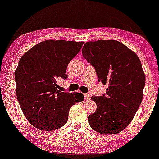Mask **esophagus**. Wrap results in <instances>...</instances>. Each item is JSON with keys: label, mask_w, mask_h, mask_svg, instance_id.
I'll use <instances>...</instances> for the list:
<instances>
[{"label": "esophagus", "mask_w": 159, "mask_h": 159, "mask_svg": "<svg viewBox=\"0 0 159 159\" xmlns=\"http://www.w3.org/2000/svg\"><path fill=\"white\" fill-rule=\"evenodd\" d=\"M84 98H85V100H87V101H89V100H90V98H91V95L89 93L84 94Z\"/></svg>", "instance_id": "obj_1"}]
</instances>
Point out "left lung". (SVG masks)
Segmentation results:
<instances>
[{
	"label": "left lung",
	"instance_id": "8db88e82",
	"mask_svg": "<svg viewBox=\"0 0 159 159\" xmlns=\"http://www.w3.org/2000/svg\"><path fill=\"white\" fill-rule=\"evenodd\" d=\"M83 57L96 69L98 81L107 84L106 93L93 96L96 111L88 123L100 134H117L132 122L143 99L145 75L134 52L116 40L87 42Z\"/></svg>",
	"mask_w": 159,
	"mask_h": 159
}]
</instances>
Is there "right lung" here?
<instances>
[{"label": "right lung", "instance_id": "1", "mask_svg": "<svg viewBox=\"0 0 159 159\" xmlns=\"http://www.w3.org/2000/svg\"><path fill=\"white\" fill-rule=\"evenodd\" d=\"M83 44L45 40L20 59L15 72L16 96L26 119L36 129L53 131L63 126L70 107L84 100L83 94L61 92L57 84L59 78H67V66Z\"/></svg>", "mask_w": 159, "mask_h": 159}]
</instances>
